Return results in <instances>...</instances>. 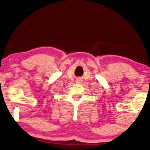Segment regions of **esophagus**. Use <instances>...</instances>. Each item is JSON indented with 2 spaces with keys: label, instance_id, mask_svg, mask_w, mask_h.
<instances>
[{
  "label": "esophagus",
  "instance_id": "esophagus-1",
  "mask_svg": "<svg viewBox=\"0 0 150 150\" xmlns=\"http://www.w3.org/2000/svg\"><path fill=\"white\" fill-rule=\"evenodd\" d=\"M80 81V80H78V81Z\"/></svg>",
  "mask_w": 150,
  "mask_h": 150
}]
</instances>
